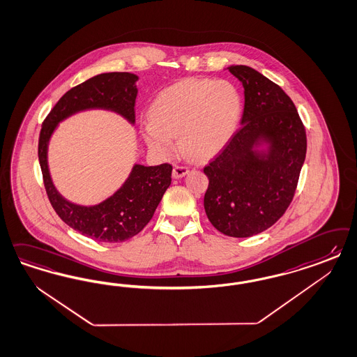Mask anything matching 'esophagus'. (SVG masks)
<instances>
[{
  "label": "esophagus",
  "instance_id": "1",
  "mask_svg": "<svg viewBox=\"0 0 357 357\" xmlns=\"http://www.w3.org/2000/svg\"><path fill=\"white\" fill-rule=\"evenodd\" d=\"M189 172V168L184 167V165H176L173 168V177L174 178H180V177H184L185 174H188Z\"/></svg>",
  "mask_w": 357,
  "mask_h": 357
}]
</instances>
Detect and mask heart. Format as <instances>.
<instances>
[{"mask_svg":"<svg viewBox=\"0 0 357 357\" xmlns=\"http://www.w3.org/2000/svg\"><path fill=\"white\" fill-rule=\"evenodd\" d=\"M242 112V96L230 81H180L153 100L144 139L160 158L172 156L173 138L178 137L181 150L195 159H208L229 144Z\"/></svg>","mask_w":357,"mask_h":357,"instance_id":"obj_1","label":"heart"}]
</instances>
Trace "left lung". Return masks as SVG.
<instances>
[{
	"instance_id": "8db88e82",
	"label": "left lung",
	"mask_w": 357,
	"mask_h": 357,
	"mask_svg": "<svg viewBox=\"0 0 357 357\" xmlns=\"http://www.w3.org/2000/svg\"><path fill=\"white\" fill-rule=\"evenodd\" d=\"M229 70L244 88L242 126L204 168L208 178L204 206L222 234L248 238L273 226L287 211L307 142L296 106L277 84L247 66Z\"/></svg>"
}]
</instances>
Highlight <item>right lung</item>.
Returning a JSON list of instances; mask_svg holds the SVG:
<instances>
[{
    "instance_id": "obj_1",
    "label": "right lung",
    "mask_w": 357,
    "mask_h": 357,
    "mask_svg": "<svg viewBox=\"0 0 357 357\" xmlns=\"http://www.w3.org/2000/svg\"><path fill=\"white\" fill-rule=\"evenodd\" d=\"M137 80L138 76L128 72H110L84 81L59 100L47 115L39 135L38 158L51 205L69 227L97 242H125L146 227L171 185L172 165L135 164L113 196L94 206H81L67 201L52 183L47 164L48 142L61 121L89 109L114 112L134 125Z\"/></svg>"
}]
</instances>
